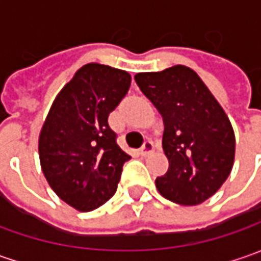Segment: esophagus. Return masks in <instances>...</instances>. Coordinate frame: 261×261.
Segmentation results:
<instances>
[{"mask_svg":"<svg viewBox=\"0 0 261 261\" xmlns=\"http://www.w3.org/2000/svg\"><path fill=\"white\" fill-rule=\"evenodd\" d=\"M154 142L152 141H146L145 144L142 145V148H141V155H149V154H152L154 152Z\"/></svg>","mask_w":261,"mask_h":261,"instance_id":"1","label":"esophagus"}]
</instances>
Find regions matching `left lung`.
Instances as JSON below:
<instances>
[{
    "label": "left lung",
    "mask_w": 261,
    "mask_h": 261,
    "mask_svg": "<svg viewBox=\"0 0 261 261\" xmlns=\"http://www.w3.org/2000/svg\"><path fill=\"white\" fill-rule=\"evenodd\" d=\"M141 91L164 120L163 149L168 171L156 177L158 192L178 205H199L215 195L234 166L236 136L224 109L185 65L136 74Z\"/></svg>",
    "instance_id": "8db88e82"
}]
</instances>
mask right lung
<instances>
[{
  "instance_id": "add662e5",
  "label": "right lung",
  "mask_w": 261,
  "mask_h": 261,
  "mask_svg": "<svg viewBox=\"0 0 261 261\" xmlns=\"http://www.w3.org/2000/svg\"><path fill=\"white\" fill-rule=\"evenodd\" d=\"M130 87V75L87 64L56 95L39 136V156L52 190L76 211L88 212L115 195L130 156L109 126Z\"/></svg>"
}]
</instances>
